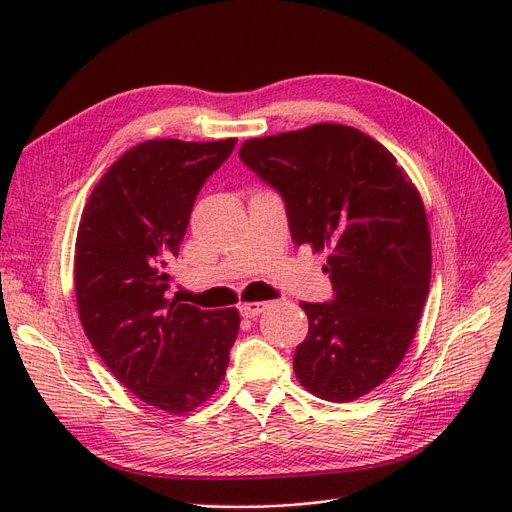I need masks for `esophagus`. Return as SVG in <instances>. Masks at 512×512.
Listing matches in <instances>:
<instances>
[{
    "label": "esophagus",
    "mask_w": 512,
    "mask_h": 512,
    "mask_svg": "<svg viewBox=\"0 0 512 512\" xmlns=\"http://www.w3.org/2000/svg\"><path fill=\"white\" fill-rule=\"evenodd\" d=\"M265 303H242L240 307H238V311H240V315L242 317H257L261 311H265Z\"/></svg>",
    "instance_id": "1"
}]
</instances>
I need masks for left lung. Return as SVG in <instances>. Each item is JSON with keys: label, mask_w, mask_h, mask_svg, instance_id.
Here are the masks:
<instances>
[{"label": "left lung", "mask_w": 512, "mask_h": 512, "mask_svg": "<svg viewBox=\"0 0 512 512\" xmlns=\"http://www.w3.org/2000/svg\"><path fill=\"white\" fill-rule=\"evenodd\" d=\"M238 157L284 199L294 245L330 249L334 299L301 303L299 382L332 402L371 392L407 355L429 292L432 238L417 188L384 145L344 124L249 139Z\"/></svg>", "instance_id": "obj_1"}]
</instances>
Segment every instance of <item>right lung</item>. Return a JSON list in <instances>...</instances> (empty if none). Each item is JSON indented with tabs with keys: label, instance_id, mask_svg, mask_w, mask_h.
I'll use <instances>...</instances> for the list:
<instances>
[{
	"label": "right lung",
	"instance_id": "obj_1",
	"mask_svg": "<svg viewBox=\"0 0 512 512\" xmlns=\"http://www.w3.org/2000/svg\"><path fill=\"white\" fill-rule=\"evenodd\" d=\"M236 139L145 141L107 170L76 234L78 317L116 380L147 405L188 413L226 375L240 317L170 299L168 263L178 255L205 180Z\"/></svg>",
	"mask_w": 512,
	"mask_h": 512
}]
</instances>
